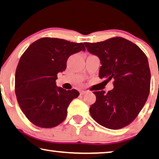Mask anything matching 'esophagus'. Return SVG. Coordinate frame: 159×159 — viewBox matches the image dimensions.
<instances>
[{
    "instance_id": "obj_1",
    "label": "esophagus",
    "mask_w": 159,
    "mask_h": 159,
    "mask_svg": "<svg viewBox=\"0 0 159 159\" xmlns=\"http://www.w3.org/2000/svg\"><path fill=\"white\" fill-rule=\"evenodd\" d=\"M87 93V91H81L80 92V95H84V94H85V93Z\"/></svg>"
}]
</instances>
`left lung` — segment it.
Segmentation results:
<instances>
[{
	"instance_id": "8db88e82",
	"label": "left lung",
	"mask_w": 159,
	"mask_h": 159,
	"mask_svg": "<svg viewBox=\"0 0 159 159\" xmlns=\"http://www.w3.org/2000/svg\"><path fill=\"white\" fill-rule=\"evenodd\" d=\"M84 44L89 52L101 60L100 79L114 80L112 90L93 91L97 100L89 109L91 117L109 129L127 126L137 117L150 93L151 71L146 54L133 42L120 37Z\"/></svg>"
}]
</instances>
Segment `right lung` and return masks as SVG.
Instances as JSON below:
<instances>
[{
  "mask_svg": "<svg viewBox=\"0 0 159 159\" xmlns=\"http://www.w3.org/2000/svg\"><path fill=\"white\" fill-rule=\"evenodd\" d=\"M85 51L84 44L43 37L30 44L20 58L15 74V93L20 108L32 124L52 128L64 121L71 101L79 95L56 86L57 73L68 57Z\"/></svg>",
  "mask_w": 159,
  "mask_h": 159,
  "instance_id": "add662e5",
  "label": "right lung"
}]
</instances>
